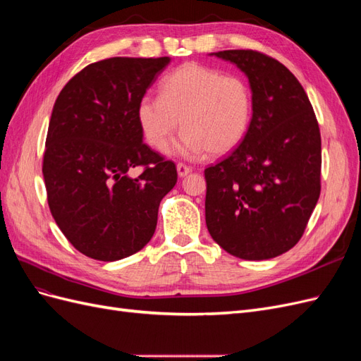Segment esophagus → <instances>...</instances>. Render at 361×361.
I'll list each match as a JSON object with an SVG mask.
<instances>
[{"instance_id": "34e87169", "label": "esophagus", "mask_w": 361, "mask_h": 361, "mask_svg": "<svg viewBox=\"0 0 361 361\" xmlns=\"http://www.w3.org/2000/svg\"><path fill=\"white\" fill-rule=\"evenodd\" d=\"M176 170H178V174H179V178H185L187 176V174L191 171V167H188L187 164H182V162H178V166H176Z\"/></svg>"}]
</instances>
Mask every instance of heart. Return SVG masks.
<instances>
[{"label":"heart","instance_id":"b5f03b06","mask_svg":"<svg viewBox=\"0 0 361 361\" xmlns=\"http://www.w3.org/2000/svg\"><path fill=\"white\" fill-rule=\"evenodd\" d=\"M251 116L253 93L243 76L194 61L162 80L161 96L145 94L137 105L141 133L157 149L169 143L180 120L183 133L166 152L182 158L232 152L244 140Z\"/></svg>","mask_w":361,"mask_h":361}]
</instances>
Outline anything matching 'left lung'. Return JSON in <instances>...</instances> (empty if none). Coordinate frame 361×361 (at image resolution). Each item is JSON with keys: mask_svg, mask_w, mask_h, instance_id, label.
I'll list each match as a JSON object with an SVG mask.
<instances>
[{"mask_svg": "<svg viewBox=\"0 0 361 361\" xmlns=\"http://www.w3.org/2000/svg\"><path fill=\"white\" fill-rule=\"evenodd\" d=\"M209 56L235 64L253 93L247 134L204 170L206 226L227 253L265 260L300 241L321 194V134L302 85L283 64L251 49Z\"/></svg>", "mask_w": 361, "mask_h": 361, "instance_id": "left-lung-1", "label": "left lung"}]
</instances>
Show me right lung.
Wrapping results in <instances>:
<instances>
[{"instance_id":"obj_1","label":"right lung","mask_w":361,"mask_h":361,"mask_svg":"<svg viewBox=\"0 0 361 361\" xmlns=\"http://www.w3.org/2000/svg\"><path fill=\"white\" fill-rule=\"evenodd\" d=\"M170 57H113L63 87L49 118L43 179L57 226L80 253L125 259L155 233L176 166L143 143L137 105ZM141 165L137 178L130 171Z\"/></svg>"}]
</instances>
